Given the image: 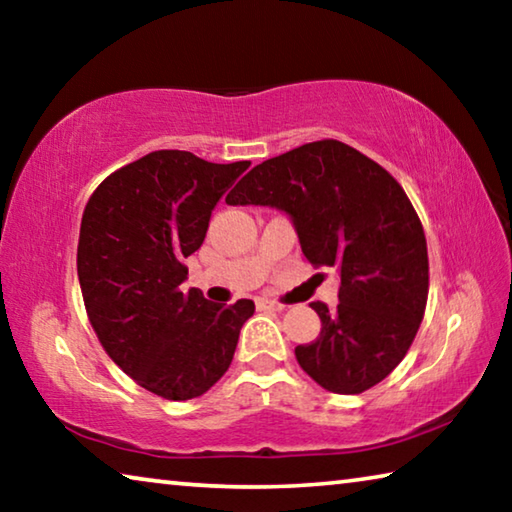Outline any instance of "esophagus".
Instances as JSON below:
<instances>
[{"instance_id": "1", "label": "esophagus", "mask_w": 512, "mask_h": 512, "mask_svg": "<svg viewBox=\"0 0 512 512\" xmlns=\"http://www.w3.org/2000/svg\"><path fill=\"white\" fill-rule=\"evenodd\" d=\"M257 309H266V311H282L284 305H280V302L275 300H268V298H259L257 300Z\"/></svg>"}]
</instances>
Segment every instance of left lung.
I'll return each mask as SVG.
<instances>
[{
  "instance_id": "left-lung-1",
  "label": "left lung",
  "mask_w": 512,
  "mask_h": 512,
  "mask_svg": "<svg viewBox=\"0 0 512 512\" xmlns=\"http://www.w3.org/2000/svg\"><path fill=\"white\" fill-rule=\"evenodd\" d=\"M225 203L289 214L309 262L339 268L336 309L311 302L323 327L296 348L300 368L339 395L391 375L418 334L429 293L422 223L391 173L348 144L320 140L257 164Z\"/></svg>"
}]
</instances>
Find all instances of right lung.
I'll list each match as a JSON object with an SVG mask.
<instances>
[{
  "mask_svg": "<svg viewBox=\"0 0 512 512\" xmlns=\"http://www.w3.org/2000/svg\"><path fill=\"white\" fill-rule=\"evenodd\" d=\"M250 162L153 151L103 180L85 205L76 268L103 350L146 391L183 402L230 368L253 300L219 305L183 291L214 205Z\"/></svg>",
  "mask_w": 512,
  "mask_h": 512,
  "instance_id": "obj_1",
  "label": "right lung"
}]
</instances>
